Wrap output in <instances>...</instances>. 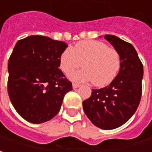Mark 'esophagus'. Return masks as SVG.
<instances>
[{"instance_id":"obj_1","label":"esophagus","mask_w":152,"mask_h":152,"mask_svg":"<svg viewBox=\"0 0 152 152\" xmlns=\"http://www.w3.org/2000/svg\"><path fill=\"white\" fill-rule=\"evenodd\" d=\"M72 86H73V88H74V89H75V88H78V87L80 86V85L78 84V83H74L72 84Z\"/></svg>"}]
</instances>
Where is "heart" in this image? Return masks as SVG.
<instances>
[{
	"instance_id": "obj_1",
	"label": "heart",
	"mask_w": 152,
	"mask_h": 152,
	"mask_svg": "<svg viewBox=\"0 0 152 152\" xmlns=\"http://www.w3.org/2000/svg\"><path fill=\"white\" fill-rule=\"evenodd\" d=\"M120 56L114 48L99 41H82L73 48L69 47L60 57V67L66 74L78 67L84 68L71 74L76 81H91L97 87H103L115 79L120 69Z\"/></svg>"
}]
</instances>
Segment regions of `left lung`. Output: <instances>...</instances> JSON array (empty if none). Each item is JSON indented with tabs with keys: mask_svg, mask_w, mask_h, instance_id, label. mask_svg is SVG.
Returning a JSON list of instances; mask_svg holds the SVG:
<instances>
[{
	"mask_svg": "<svg viewBox=\"0 0 152 152\" xmlns=\"http://www.w3.org/2000/svg\"><path fill=\"white\" fill-rule=\"evenodd\" d=\"M120 56V69L109 86L92 89L83 102L86 115L102 129L119 128L133 115L142 96L143 66L132 44L114 35H105Z\"/></svg>",
	"mask_w": 152,
	"mask_h": 152,
	"instance_id": "obj_1",
	"label": "left lung"
}]
</instances>
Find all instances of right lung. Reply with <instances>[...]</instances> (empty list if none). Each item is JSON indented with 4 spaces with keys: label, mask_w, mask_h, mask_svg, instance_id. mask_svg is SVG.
<instances>
[{
    "label": "right lung",
    "mask_w": 152,
    "mask_h": 152,
    "mask_svg": "<svg viewBox=\"0 0 152 152\" xmlns=\"http://www.w3.org/2000/svg\"><path fill=\"white\" fill-rule=\"evenodd\" d=\"M68 45L45 36L19 40L8 62V93L22 118L33 124L47 122L61 110L64 95L72 90L60 67Z\"/></svg>",
    "instance_id": "add662e5"
}]
</instances>
